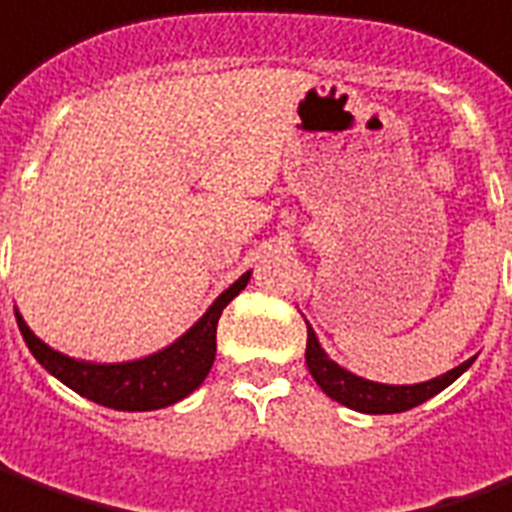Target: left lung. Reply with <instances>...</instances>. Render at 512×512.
<instances>
[{"mask_svg": "<svg viewBox=\"0 0 512 512\" xmlns=\"http://www.w3.org/2000/svg\"><path fill=\"white\" fill-rule=\"evenodd\" d=\"M474 359H468L463 365H457L449 373H443L438 379H429L421 384H376L368 379H359L354 373L340 368L337 362H331L323 348L317 343L315 331L306 326V368L312 373V379L320 384V390L334 401L345 404L348 410L368 412V415H393L424 404L426 398L438 396L443 387H449L463 370L471 368Z\"/></svg>", "mask_w": 512, "mask_h": 512, "instance_id": "left-lung-1", "label": "left lung"}]
</instances>
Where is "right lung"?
Instances as JSON below:
<instances>
[{
  "label": "right lung",
  "instance_id": "add662e5",
  "mask_svg": "<svg viewBox=\"0 0 512 512\" xmlns=\"http://www.w3.org/2000/svg\"><path fill=\"white\" fill-rule=\"evenodd\" d=\"M248 278L250 273H245L222 292L220 298L211 303L209 312L200 317L178 343H172L153 357L139 359V362H122V365L77 362V359L52 351L47 343H41L30 331V326L21 320V315H16V323H19L21 337L33 351V357L55 379L72 387L74 393L91 398L102 407H111V410H161V407H169V404L189 396L209 376L214 354H217V320H220L222 309L245 290Z\"/></svg>",
  "mask_w": 512,
  "mask_h": 512
}]
</instances>
